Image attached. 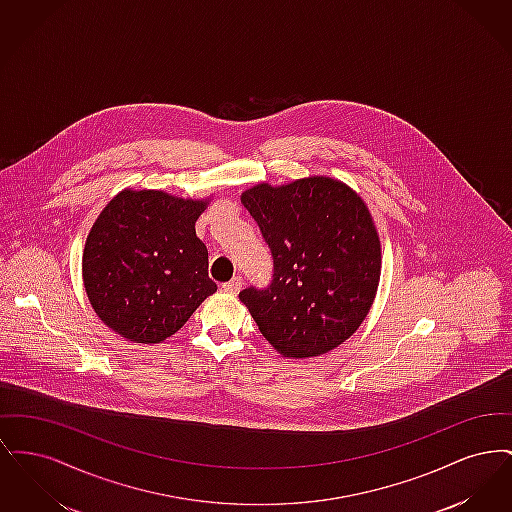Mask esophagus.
Here are the masks:
<instances>
[{"label": "esophagus", "mask_w": 512, "mask_h": 512, "mask_svg": "<svg viewBox=\"0 0 512 512\" xmlns=\"http://www.w3.org/2000/svg\"><path fill=\"white\" fill-rule=\"evenodd\" d=\"M242 284H244V282H242V278H240V276H236V278H232L230 282L222 284V290L228 293H238L242 290Z\"/></svg>", "instance_id": "obj_1"}]
</instances>
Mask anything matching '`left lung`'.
<instances>
[{"label": "left lung", "mask_w": 512, "mask_h": 512, "mask_svg": "<svg viewBox=\"0 0 512 512\" xmlns=\"http://www.w3.org/2000/svg\"><path fill=\"white\" fill-rule=\"evenodd\" d=\"M242 203L261 228L274 274L240 299L284 357H317L355 334L376 297L382 249L365 201L340 180L257 184Z\"/></svg>", "instance_id": "1"}]
</instances>
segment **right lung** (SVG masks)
<instances>
[{
    "label": "right lung",
    "instance_id": "right-lung-1",
    "mask_svg": "<svg viewBox=\"0 0 512 512\" xmlns=\"http://www.w3.org/2000/svg\"><path fill=\"white\" fill-rule=\"evenodd\" d=\"M207 199L159 190H122L94 222L82 278L103 324L134 343L171 338L217 284L209 253L195 236Z\"/></svg>",
    "mask_w": 512,
    "mask_h": 512
}]
</instances>
